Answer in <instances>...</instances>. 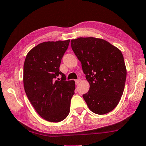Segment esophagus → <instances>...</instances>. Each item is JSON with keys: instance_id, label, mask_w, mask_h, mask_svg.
<instances>
[{"instance_id": "obj_1", "label": "esophagus", "mask_w": 146, "mask_h": 146, "mask_svg": "<svg viewBox=\"0 0 146 146\" xmlns=\"http://www.w3.org/2000/svg\"><path fill=\"white\" fill-rule=\"evenodd\" d=\"M80 81H81V79H77V80H75V84H76V85H78L79 84V83H80Z\"/></svg>"}]
</instances>
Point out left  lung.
<instances>
[{"instance_id":"left-lung-1","label":"left lung","mask_w":146,"mask_h":146,"mask_svg":"<svg viewBox=\"0 0 146 146\" xmlns=\"http://www.w3.org/2000/svg\"><path fill=\"white\" fill-rule=\"evenodd\" d=\"M71 45L90 85L83 94L89 108L99 115L111 112L125 86L126 68L121 52L104 39L92 37L72 39Z\"/></svg>"}]
</instances>
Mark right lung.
<instances>
[{
    "label": "right lung",
    "mask_w": 146,
    "mask_h": 146,
    "mask_svg": "<svg viewBox=\"0 0 146 146\" xmlns=\"http://www.w3.org/2000/svg\"><path fill=\"white\" fill-rule=\"evenodd\" d=\"M70 39L47 41L31 49L23 65L25 93L34 109L45 120L57 123L68 115L75 82L59 71ZM61 76L60 79H56Z\"/></svg>",
    "instance_id": "right-lung-1"
}]
</instances>
